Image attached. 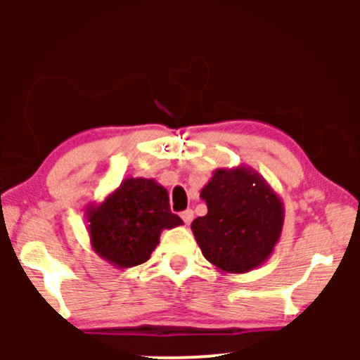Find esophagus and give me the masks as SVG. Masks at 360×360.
<instances>
[{
	"mask_svg": "<svg viewBox=\"0 0 360 360\" xmlns=\"http://www.w3.org/2000/svg\"><path fill=\"white\" fill-rule=\"evenodd\" d=\"M181 218H183V221L186 223V225H189V223H191L193 218H194L193 210H186V212L181 213Z\"/></svg>",
	"mask_w": 360,
	"mask_h": 360,
	"instance_id": "34e87169",
	"label": "esophagus"
}]
</instances>
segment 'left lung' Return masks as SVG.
Returning a JSON list of instances; mask_svg holds the SVG:
<instances>
[{
	"mask_svg": "<svg viewBox=\"0 0 360 360\" xmlns=\"http://www.w3.org/2000/svg\"><path fill=\"white\" fill-rule=\"evenodd\" d=\"M200 198L208 213L191 230L212 266L223 274H243L271 257L283 232L284 205L257 171L218 167Z\"/></svg>",
	"mask_w": 360,
	"mask_h": 360,
	"instance_id": "left-lung-1",
	"label": "left lung"
}]
</instances>
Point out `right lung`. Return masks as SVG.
Here are the masks:
<instances>
[{
	"label": "right lung",
	"instance_id": "add662e5",
	"mask_svg": "<svg viewBox=\"0 0 360 360\" xmlns=\"http://www.w3.org/2000/svg\"><path fill=\"white\" fill-rule=\"evenodd\" d=\"M84 217L93 250L118 269L146 262L160 233L183 225L171 213L167 189L147 177L123 179L101 201L86 206Z\"/></svg>",
	"mask_w": 360,
	"mask_h": 360
}]
</instances>
